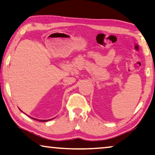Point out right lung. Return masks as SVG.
<instances>
[{"label":"right lung","instance_id":"obj_1","mask_svg":"<svg viewBox=\"0 0 155 155\" xmlns=\"http://www.w3.org/2000/svg\"><path fill=\"white\" fill-rule=\"evenodd\" d=\"M33 120H38V121H40V122H48V121H49V120H36V119H34V118H33Z\"/></svg>","mask_w":155,"mask_h":155}]
</instances>
